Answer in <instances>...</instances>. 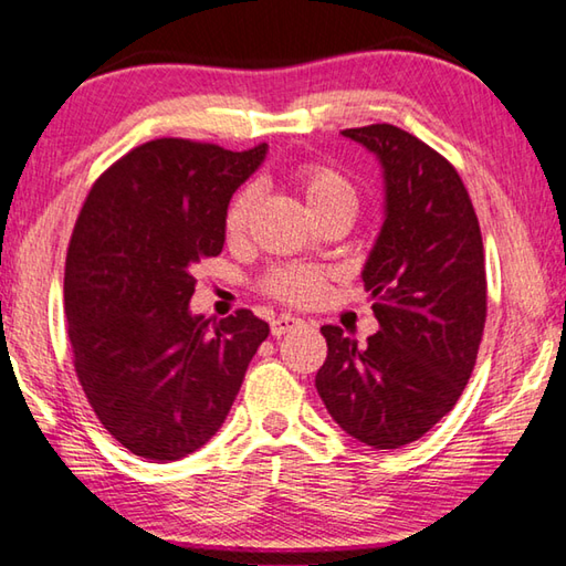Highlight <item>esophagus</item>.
Masks as SVG:
<instances>
[{"label": "esophagus", "mask_w": 566, "mask_h": 566, "mask_svg": "<svg viewBox=\"0 0 566 566\" xmlns=\"http://www.w3.org/2000/svg\"><path fill=\"white\" fill-rule=\"evenodd\" d=\"M302 326H304V321L298 318V316L282 314V316H276L272 321V336H284V334H290V331H296V328H302Z\"/></svg>", "instance_id": "34e87169"}]
</instances>
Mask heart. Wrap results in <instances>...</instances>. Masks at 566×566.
<instances>
[{"label":"heart","instance_id":"heart-1","mask_svg":"<svg viewBox=\"0 0 566 566\" xmlns=\"http://www.w3.org/2000/svg\"><path fill=\"white\" fill-rule=\"evenodd\" d=\"M298 191L306 201L312 213H324L328 208H356V191L348 184V179L336 169H328V166L318 164H306L296 174ZM254 210V191L245 188L240 191L226 213V235L228 240H240L245 235L250 226V216ZM262 290L270 296L280 298L286 304H312L324 294L326 290V276L314 270H276L268 280L262 282Z\"/></svg>","mask_w":566,"mask_h":566}]
</instances>
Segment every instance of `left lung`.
Segmentation results:
<instances>
[{"mask_svg":"<svg viewBox=\"0 0 566 566\" xmlns=\"http://www.w3.org/2000/svg\"><path fill=\"white\" fill-rule=\"evenodd\" d=\"M382 166L385 223L363 268L380 331L368 346L321 326L316 390L334 422L373 449H400L451 412L485 326L479 218L457 169L395 125L343 129Z\"/></svg>","mask_w":566,"mask_h":566,"instance_id":"1","label":"left lung"}]
</instances>
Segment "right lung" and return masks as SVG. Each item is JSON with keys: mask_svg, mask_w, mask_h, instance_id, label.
<instances>
[{"mask_svg": "<svg viewBox=\"0 0 566 566\" xmlns=\"http://www.w3.org/2000/svg\"><path fill=\"white\" fill-rule=\"evenodd\" d=\"M268 144L230 151L164 137L93 184L65 258L73 365L103 427L135 457L184 459L226 422L270 326L250 308L188 312L193 268L226 242L232 193Z\"/></svg>", "mask_w": 566, "mask_h": 566, "instance_id": "1", "label": "right lung"}]
</instances>
